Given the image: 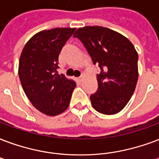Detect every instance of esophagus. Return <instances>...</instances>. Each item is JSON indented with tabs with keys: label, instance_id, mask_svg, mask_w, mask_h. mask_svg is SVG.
Here are the masks:
<instances>
[{
	"label": "esophagus",
	"instance_id": "34e87169",
	"mask_svg": "<svg viewBox=\"0 0 159 159\" xmlns=\"http://www.w3.org/2000/svg\"><path fill=\"white\" fill-rule=\"evenodd\" d=\"M77 79H78V81H79V82H82V79H83V77H82V76H81V77H78V78H77Z\"/></svg>",
	"mask_w": 159,
	"mask_h": 159
}]
</instances>
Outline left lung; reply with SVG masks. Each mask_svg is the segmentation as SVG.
<instances>
[{
    "label": "left lung",
    "instance_id": "obj_1",
    "mask_svg": "<svg viewBox=\"0 0 159 159\" xmlns=\"http://www.w3.org/2000/svg\"><path fill=\"white\" fill-rule=\"evenodd\" d=\"M78 38L100 68L98 88L90 96L93 108L100 113L116 114L133 96L139 78V55L125 36L102 26L77 29Z\"/></svg>",
    "mask_w": 159,
    "mask_h": 159
}]
</instances>
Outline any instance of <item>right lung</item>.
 <instances>
[{
  "instance_id": "obj_1",
  "label": "right lung",
  "mask_w": 159,
  "mask_h": 159,
  "mask_svg": "<svg viewBox=\"0 0 159 159\" xmlns=\"http://www.w3.org/2000/svg\"><path fill=\"white\" fill-rule=\"evenodd\" d=\"M75 28L40 31L24 47L19 61V78L35 107L48 116L63 112L69 106L76 82L58 74V57Z\"/></svg>"
}]
</instances>
